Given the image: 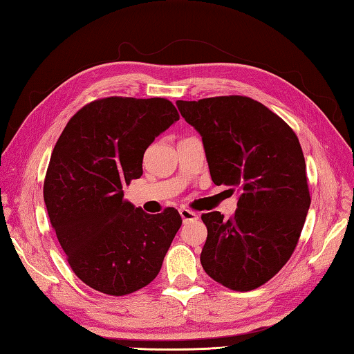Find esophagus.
<instances>
[{"label":"esophagus","instance_id":"obj_1","mask_svg":"<svg viewBox=\"0 0 354 354\" xmlns=\"http://www.w3.org/2000/svg\"><path fill=\"white\" fill-rule=\"evenodd\" d=\"M179 214H181L184 222L196 221V219H198V213L192 212V209H189V208H179Z\"/></svg>","mask_w":354,"mask_h":354}]
</instances>
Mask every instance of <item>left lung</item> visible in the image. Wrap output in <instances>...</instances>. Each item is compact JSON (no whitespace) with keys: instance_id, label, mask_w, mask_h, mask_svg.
I'll use <instances>...</instances> for the list:
<instances>
[{"instance_id":"1","label":"left lung","mask_w":354,"mask_h":354,"mask_svg":"<svg viewBox=\"0 0 354 354\" xmlns=\"http://www.w3.org/2000/svg\"><path fill=\"white\" fill-rule=\"evenodd\" d=\"M205 147L213 183L237 189V209L202 214L208 230L201 263L237 292L269 281L297 248L310 207L303 149L292 127L245 95L178 100Z\"/></svg>"}]
</instances>
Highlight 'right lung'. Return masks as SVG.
<instances>
[{
    "mask_svg": "<svg viewBox=\"0 0 354 354\" xmlns=\"http://www.w3.org/2000/svg\"><path fill=\"white\" fill-rule=\"evenodd\" d=\"M178 120L161 97H106L79 109L53 149L44 201L73 272L89 288L123 297L160 272L181 216L135 208L123 185L142 175L146 149Z\"/></svg>",
    "mask_w": 354,
    "mask_h": 354,
    "instance_id": "add662e5",
    "label": "right lung"
}]
</instances>
